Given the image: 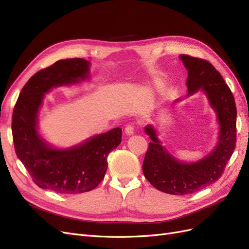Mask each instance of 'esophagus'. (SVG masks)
<instances>
[{"mask_svg":"<svg viewBox=\"0 0 249 249\" xmlns=\"http://www.w3.org/2000/svg\"><path fill=\"white\" fill-rule=\"evenodd\" d=\"M134 132H135V129H134V126H133L132 124H127V125L125 126L124 133L127 135V136H131V135L134 134Z\"/></svg>","mask_w":249,"mask_h":249,"instance_id":"34e87169","label":"esophagus"}]
</instances>
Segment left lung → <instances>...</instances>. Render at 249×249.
<instances>
[{
  "instance_id": "8db88e82",
  "label": "left lung",
  "mask_w": 249,
  "mask_h": 249,
  "mask_svg": "<svg viewBox=\"0 0 249 249\" xmlns=\"http://www.w3.org/2000/svg\"><path fill=\"white\" fill-rule=\"evenodd\" d=\"M179 59L188 71L186 97L197 91L206 95L216 114L218 136L212 152L197 161L185 162L177 159L162 144L159 131L153 124L144 127L152 142L143 161V173L158 190L173 195L194 193L215 183L221 177L236 147L235 99L220 72L206 60L188 55H179ZM180 101L178 99L175 103Z\"/></svg>"
}]
</instances>
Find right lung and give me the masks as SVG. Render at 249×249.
Masks as SVG:
<instances>
[{
    "instance_id": "add662e5",
    "label": "right lung",
    "mask_w": 249,
    "mask_h": 249,
    "mask_svg": "<svg viewBox=\"0 0 249 249\" xmlns=\"http://www.w3.org/2000/svg\"><path fill=\"white\" fill-rule=\"evenodd\" d=\"M90 62L74 58L59 60L36 72L21 89L12 115L16 153L42 189L77 194L94 189L108 167V154L122 141V129L93 135L70 147H57L39 132L38 115L53 88L71 87L90 80Z\"/></svg>"
}]
</instances>
